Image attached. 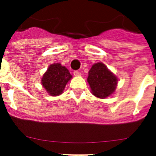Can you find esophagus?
<instances>
[{
	"label": "esophagus",
	"mask_w": 156,
	"mask_h": 156,
	"mask_svg": "<svg viewBox=\"0 0 156 156\" xmlns=\"http://www.w3.org/2000/svg\"><path fill=\"white\" fill-rule=\"evenodd\" d=\"M73 74H74V76H80V73L79 71H74V72H73Z\"/></svg>",
	"instance_id": "obj_1"
}]
</instances>
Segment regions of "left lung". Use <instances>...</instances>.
I'll return each instance as SVG.
<instances>
[{"mask_svg":"<svg viewBox=\"0 0 156 156\" xmlns=\"http://www.w3.org/2000/svg\"><path fill=\"white\" fill-rule=\"evenodd\" d=\"M87 82L94 96L104 99L114 93L118 79L103 63L99 62L93 64L88 72Z\"/></svg>","mask_w":156,"mask_h":156,"instance_id":"obj_1","label":"left lung"}]
</instances>
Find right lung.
<instances>
[{
    "label": "right lung",
    "instance_id": "obj_1",
    "mask_svg": "<svg viewBox=\"0 0 156 156\" xmlns=\"http://www.w3.org/2000/svg\"><path fill=\"white\" fill-rule=\"evenodd\" d=\"M72 77L66 67L55 63L48 68L41 79V84L50 96H59L64 92L67 83Z\"/></svg>",
    "mask_w": 156,
    "mask_h": 156
}]
</instances>
